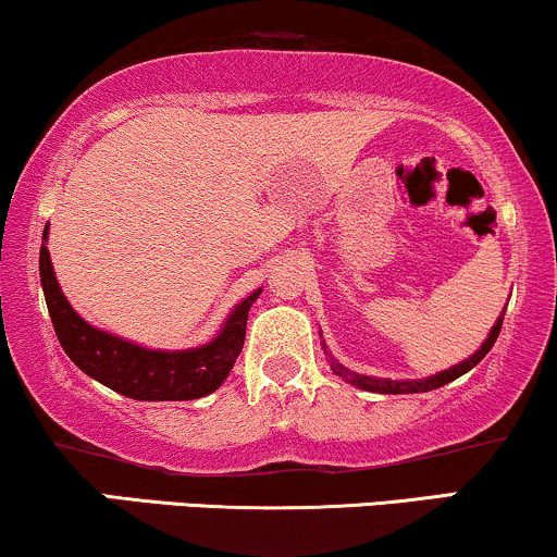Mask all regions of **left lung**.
Masks as SVG:
<instances>
[{
    "label": "left lung",
    "mask_w": 557,
    "mask_h": 557,
    "mask_svg": "<svg viewBox=\"0 0 557 557\" xmlns=\"http://www.w3.org/2000/svg\"><path fill=\"white\" fill-rule=\"evenodd\" d=\"M504 314H506V310L500 312V318L496 320V325L491 327L488 338H485L483 343H480V348H478L475 354L470 356V359L459 361V363H455V367L444 369V372H438V374L423 376V380H384V376H369V374L351 372V369H348V367H343V363H341L338 359H333V354L327 351L325 341H320V346H322V351H325V356H327V363H331L333 374H338L343 382L354 384V387H359V389H367V393H380V395L431 393V389H436V387H444L446 382H455L457 376L468 374L472 367H478V363L485 359V354L491 351V348H493V343H496V338H498V333H500V325H504ZM320 335H322V333H320Z\"/></svg>",
    "instance_id": "obj_1"
}]
</instances>
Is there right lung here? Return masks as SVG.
Masks as SVG:
<instances>
[{
	"label": "right lung",
	"mask_w": 557,
	"mask_h": 557,
	"mask_svg": "<svg viewBox=\"0 0 557 557\" xmlns=\"http://www.w3.org/2000/svg\"><path fill=\"white\" fill-rule=\"evenodd\" d=\"M46 243L48 224L38 260L40 286H44L48 314H51L61 348L82 372L111 387L113 393L147 403L198 400V397L211 395L222 387L243 351L247 312L263 289H256L250 297L237 301L219 333L203 346L183 348V351L147 348L121 338V335L100 331V327L89 325L85 318H79L61 292Z\"/></svg>",
	"instance_id": "right-lung-1"
}]
</instances>
